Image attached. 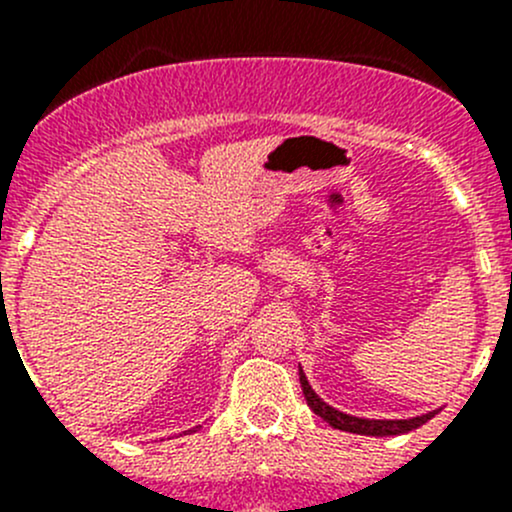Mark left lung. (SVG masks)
I'll list each match as a JSON object with an SVG mask.
<instances>
[{
  "mask_svg": "<svg viewBox=\"0 0 512 512\" xmlns=\"http://www.w3.org/2000/svg\"><path fill=\"white\" fill-rule=\"evenodd\" d=\"M299 384H302L304 399H307L309 409L314 411L319 418L329 423L332 428H339V431H349V433H361V436H399V433H409L414 428L423 426L426 421H431L433 416L438 414L436 411H428V414L414 416V418H359V416H349L344 411H337L334 406H329L327 401H322L317 396V391L309 386L307 376H304L302 366H299Z\"/></svg>",
  "mask_w": 512,
  "mask_h": 512,
  "instance_id": "8db88e82",
  "label": "left lung"
}]
</instances>
